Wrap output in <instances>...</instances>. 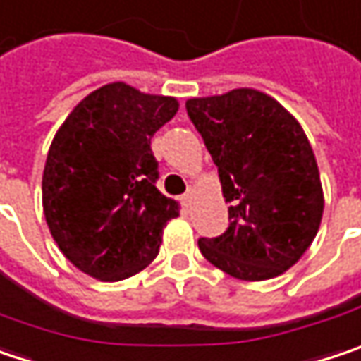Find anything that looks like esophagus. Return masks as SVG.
Returning <instances> with one entry per match:
<instances>
[{
	"label": "esophagus",
	"mask_w": 361,
	"mask_h": 361,
	"mask_svg": "<svg viewBox=\"0 0 361 361\" xmlns=\"http://www.w3.org/2000/svg\"><path fill=\"white\" fill-rule=\"evenodd\" d=\"M193 195H195L193 189H189V191H187V193L183 195V199H180V201H183V205H185V209H187V212H191V205H193Z\"/></svg>",
	"instance_id": "obj_1"
}]
</instances>
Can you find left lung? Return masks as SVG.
Segmentation results:
<instances>
[{"instance_id": "1", "label": "left lung", "mask_w": 361, "mask_h": 361, "mask_svg": "<svg viewBox=\"0 0 361 361\" xmlns=\"http://www.w3.org/2000/svg\"><path fill=\"white\" fill-rule=\"evenodd\" d=\"M187 113L230 205L228 230L199 238L201 255L236 279L281 275L312 245L324 209L317 158L302 125L252 88L189 98Z\"/></svg>"}]
</instances>
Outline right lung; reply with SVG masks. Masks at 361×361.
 I'll use <instances>...</instances> for the list:
<instances>
[{
    "label": "right lung",
    "instance_id": "1",
    "mask_svg": "<svg viewBox=\"0 0 361 361\" xmlns=\"http://www.w3.org/2000/svg\"><path fill=\"white\" fill-rule=\"evenodd\" d=\"M178 111L172 96L113 82L90 92L55 133L42 212L65 257L100 281H121L158 255L180 205L156 189L154 133Z\"/></svg>",
    "mask_w": 361,
    "mask_h": 361
}]
</instances>
